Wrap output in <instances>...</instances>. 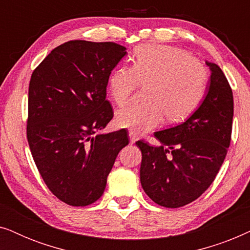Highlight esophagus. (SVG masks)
Instances as JSON below:
<instances>
[{
    "label": "esophagus",
    "mask_w": 250,
    "mask_h": 250,
    "mask_svg": "<svg viewBox=\"0 0 250 250\" xmlns=\"http://www.w3.org/2000/svg\"><path fill=\"white\" fill-rule=\"evenodd\" d=\"M128 135H129V141H131V143L133 145V143H135L136 140H138V136H136V134L133 131H129L128 132Z\"/></svg>",
    "instance_id": "1"
}]
</instances>
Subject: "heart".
I'll return each mask as SVG.
<instances>
[{"label": "heart", "instance_id": "1", "mask_svg": "<svg viewBox=\"0 0 250 250\" xmlns=\"http://www.w3.org/2000/svg\"><path fill=\"white\" fill-rule=\"evenodd\" d=\"M208 74L199 60L186 50L169 45H142L133 56L132 67L121 66L108 77V92L119 107L127 104L140 85H146V104L118 110L121 128L143 133L162 124L187 118L200 104Z\"/></svg>", "mask_w": 250, "mask_h": 250}]
</instances>
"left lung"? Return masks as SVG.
<instances>
[{
	"label": "left lung",
	"mask_w": 250,
	"mask_h": 250,
	"mask_svg": "<svg viewBox=\"0 0 250 250\" xmlns=\"http://www.w3.org/2000/svg\"><path fill=\"white\" fill-rule=\"evenodd\" d=\"M210 78L206 95L187 121L156 132L160 142H136L142 152L140 181L159 206H186L206 191L220 170L231 141L233 95L223 71L206 61Z\"/></svg>",
	"instance_id": "obj_1"
}]
</instances>
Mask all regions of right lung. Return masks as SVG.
<instances>
[{
	"label": "right lung",
	"instance_id": "add662e5",
	"mask_svg": "<svg viewBox=\"0 0 250 250\" xmlns=\"http://www.w3.org/2000/svg\"><path fill=\"white\" fill-rule=\"evenodd\" d=\"M126 53L112 42L69 41L32 74L30 151L51 192L70 206H87L102 196L116 157L128 145L124 129L97 134L114 116L105 99L108 77Z\"/></svg>",
	"mask_w": 250,
	"mask_h": 250
}]
</instances>
